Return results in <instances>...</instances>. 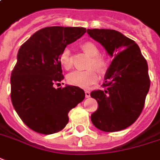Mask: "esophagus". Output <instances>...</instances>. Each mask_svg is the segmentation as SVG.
I'll return each mask as SVG.
<instances>
[{
	"label": "esophagus",
	"mask_w": 160,
	"mask_h": 160,
	"mask_svg": "<svg viewBox=\"0 0 160 160\" xmlns=\"http://www.w3.org/2000/svg\"><path fill=\"white\" fill-rule=\"evenodd\" d=\"M85 97L86 98L91 97V92H90V91H85Z\"/></svg>",
	"instance_id": "obj_1"
}]
</instances>
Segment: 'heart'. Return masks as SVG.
<instances>
[{"label": "heart", "mask_w": 160, "mask_h": 160, "mask_svg": "<svg viewBox=\"0 0 160 160\" xmlns=\"http://www.w3.org/2000/svg\"><path fill=\"white\" fill-rule=\"evenodd\" d=\"M83 52L91 56L90 67H93L98 72L103 73L107 68V62L105 59L99 56V50L98 47L92 42H84L82 45ZM60 63L65 69H69L72 67V58L68 48H64L60 55ZM98 79L97 72L94 69H89L85 71L77 70L68 74L67 82L68 84L80 88H88L95 83Z\"/></svg>", "instance_id": "obj_1"}]
</instances>
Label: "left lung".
<instances>
[{
	"label": "left lung",
	"mask_w": 160,
	"mask_h": 160,
	"mask_svg": "<svg viewBox=\"0 0 160 160\" xmlns=\"http://www.w3.org/2000/svg\"><path fill=\"white\" fill-rule=\"evenodd\" d=\"M112 61L105 75L104 90L93 91L98 109L91 116L95 127L115 132L129 127L142 112L150 89L146 60L134 40L109 29H87Z\"/></svg>",
	"instance_id": "8db88e82"
}]
</instances>
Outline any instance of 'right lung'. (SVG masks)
<instances>
[{"label":"right lung","instance_id":"add662e5","mask_svg":"<svg viewBox=\"0 0 160 160\" xmlns=\"http://www.w3.org/2000/svg\"><path fill=\"white\" fill-rule=\"evenodd\" d=\"M85 32L83 27L43 28L19 48L10 78L11 101L21 120L34 131L50 135L62 130L68 122V112L85 97L77 86H53L64 78L61 52Z\"/></svg>","mask_w":160,"mask_h":160}]
</instances>
